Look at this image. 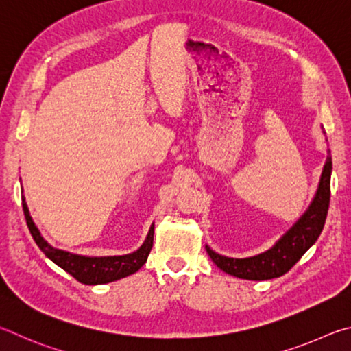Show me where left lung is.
Instances as JSON below:
<instances>
[{
  "mask_svg": "<svg viewBox=\"0 0 351 351\" xmlns=\"http://www.w3.org/2000/svg\"><path fill=\"white\" fill-rule=\"evenodd\" d=\"M327 162L324 165L317 191L313 197L302 217L282 236L265 253L245 259H234L217 254L206 247L213 262L231 276L247 280H268L280 278L296 265L306 250L315 245L324 230L330 205V177H331V154L327 151Z\"/></svg>",
  "mask_w": 351,
  "mask_h": 351,
  "instance_id": "obj_1",
  "label": "left lung"
}]
</instances>
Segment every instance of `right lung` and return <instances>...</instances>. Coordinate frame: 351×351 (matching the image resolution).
<instances>
[{"mask_svg": "<svg viewBox=\"0 0 351 351\" xmlns=\"http://www.w3.org/2000/svg\"><path fill=\"white\" fill-rule=\"evenodd\" d=\"M21 200L24 217H26L29 231L30 234H32L35 243L38 245V248L53 263H57L60 268H63L66 273H69L84 285L108 284V282L119 280L126 278L129 274H134L145 265L147 256L151 253L154 241V223L151 225L149 232H147L143 245H141L137 251H134V253H129L125 256L89 257L72 254L69 251L53 248L45 241V237L41 236L40 230L35 226L32 217H30L26 200H24V197H21Z\"/></svg>", "mask_w": 351, "mask_h": 351, "instance_id": "add662e5", "label": "right lung"}]
</instances>
